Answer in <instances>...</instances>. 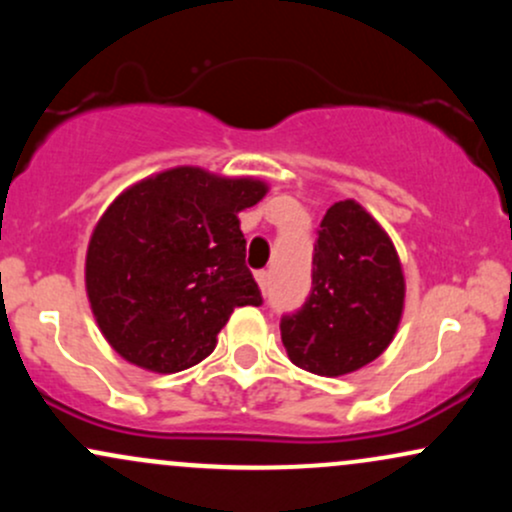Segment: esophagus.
<instances>
[{"label":"esophagus","mask_w":512,"mask_h":512,"mask_svg":"<svg viewBox=\"0 0 512 512\" xmlns=\"http://www.w3.org/2000/svg\"><path fill=\"white\" fill-rule=\"evenodd\" d=\"M255 279H257V284H260V289H262V291L267 289V284H269V274L264 272V269H262V272H255Z\"/></svg>","instance_id":"1"}]
</instances>
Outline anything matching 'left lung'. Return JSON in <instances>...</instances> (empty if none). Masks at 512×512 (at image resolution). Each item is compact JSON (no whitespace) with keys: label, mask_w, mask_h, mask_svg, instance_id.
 Listing matches in <instances>:
<instances>
[{"label":"left lung","mask_w":512,"mask_h":512,"mask_svg":"<svg viewBox=\"0 0 512 512\" xmlns=\"http://www.w3.org/2000/svg\"><path fill=\"white\" fill-rule=\"evenodd\" d=\"M404 293L402 262L385 228L356 199L332 204L317 231L310 298L281 320L291 363L325 378L368 366L395 339Z\"/></svg>","instance_id":"obj_1"}]
</instances>
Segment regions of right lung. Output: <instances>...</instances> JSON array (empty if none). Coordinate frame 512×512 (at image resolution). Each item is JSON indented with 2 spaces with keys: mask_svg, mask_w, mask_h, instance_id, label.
Masks as SVG:
<instances>
[{
  "mask_svg": "<svg viewBox=\"0 0 512 512\" xmlns=\"http://www.w3.org/2000/svg\"><path fill=\"white\" fill-rule=\"evenodd\" d=\"M269 192L260 178L175 166L122 190L86 250L96 325L132 366L180 373L216 349V334L262 296L245 267L238 214Z\"/></svg>",
  "mask_w": 512,
  "mask_h": 512,
  "instance_id": "obj_1",
  "label": "right lung"
}]
</instances>
